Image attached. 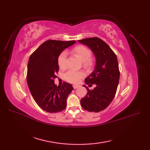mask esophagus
<instances>
[{"instance_id": "obj_1", "label": "esophagus", "mask_w": 150, "mask_h": 150, "mask_svg": "<svg viewBox=\"0 0 150 150\" xmlns=\"http://www.w3.org/2000/svg\"><path fill=\"white\" fill-rule=\"evenodd\" d=\"M72 87H73V88H74V89H77V88H78L79 87V85H76V84H74L73 86H72Z\"/></svg>"}]
</instances>
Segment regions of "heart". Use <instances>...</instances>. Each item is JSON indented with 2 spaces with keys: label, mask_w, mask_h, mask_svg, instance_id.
<instances>
[{
  "label": "heart",
  "mask_w": 150,
  "mask_h": 150,
  "mask_svg": "<svg viewBox=\"0 0 150 150\" xmlns=\"http://www.w3.org/2000/svg\"><path fill=\"white\" fill-rule=\"evenodd\" d=\"M72 52L78 56L80 59L84 62L85 66H89L91 63L90 58L92 52L91 50L83 46H78L72 49ZM58 65L61 69H65L67 67V52L63 51L58 57ZM85 76L83 71H76L73 70L68 71L64 75L65 79L71 83H78L81 79Z\"/></svg>",
  "instance_id": "obj_1"
}]
</instances>
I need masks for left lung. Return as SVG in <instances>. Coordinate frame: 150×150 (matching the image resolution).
<instances>
[{
    "label": "left lung",
    "instance_id": "8db88e82",
    "mask_svg": "<svg viewBox=\"0 0 150 150\" xmlns=\"http://www.w3.org/2000/svg\"><path fill=\"white\" fill-rule=\"evenodd\" d=\"M78 42L88 46L96 58L94 70L84 80L86 84H96L93 90L81 99V105L84 110L98 112L106 109L114 98L120 80V70L117 59L115 52L103 40L90 38Z\"/></svg>",
    "mask_w": 150,
    "mask_h": 150
}]
</instances>
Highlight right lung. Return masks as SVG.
Segmentation results:
<instances>
[{
	"instance_id": "right-lung-1",
	"label": "right lung",
	"mask_w": 150,
	"mask_h": 150,
	"mask_svg": "<svg viewBox=\"0 0 150 150\" xmlns=\"http://www.w3.org/2000/svg\"><path fill=\"white\" fill-rule=\"evenodd\" d=\"M75 42V40H48L29 57L27 73L28 87L35 103L45 111L57 112L66 107L67 98L73 88L66 82L57 86L54 79L59 70V56Z\"/></svg>"
}]
</instances>
